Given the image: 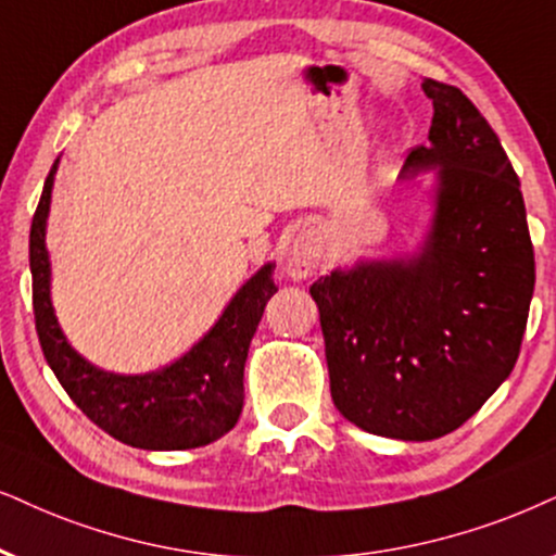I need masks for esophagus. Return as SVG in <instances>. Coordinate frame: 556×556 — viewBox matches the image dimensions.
Wrapping results in <instances>:
<instances>
[{
    "mask_svg": "<svg viewBox=\"0 0 556 556\" xmlns=\"http://www.w3.org/2000/svg\"><path fill=\"white\" fill-rule=\"evenodd\" d=\"M323 256V243L320 236L315 228H302L298 236L292 238L290 251H287V262H285V271L287 277L292 279H305L318 269Z\"/></svg>",
    "mask_w": 556,
    "mask_h": 556,
    "instance_id": "esophagus-1",
    "label": "esophagus"
}]
</instances>
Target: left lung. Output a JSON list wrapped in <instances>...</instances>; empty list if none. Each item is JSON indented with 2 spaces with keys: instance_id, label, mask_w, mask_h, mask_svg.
<instances>
[{
  "instance_id": "left-lung-1",
  "label": "left lung",
  "mask_w": 556,
  "mask_h": 556,
  "mask_svg": "<svg viewBox=\"0 0 556 556\" xmlns=\"http://www.w3.org/2000/svg\"><path fill=\"white\" fill-rule=\"evenodd\" d=\"M428 146L400 179L435 168V213L413 258L362 262L313 282L330 397L362 431L431 441L472 418L508 379L533 294L521 181L480 110L426 79Z\"/></svg>"
}]
</instances>
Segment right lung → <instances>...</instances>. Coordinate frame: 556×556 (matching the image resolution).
Returning a JSON list of instances; mask_svg holds the SVG:
<instances>
[{
  "instance_id": "add662e5",
  "label": "right lung",
  "mask_w": 556,
  "mask_h": 556,
  "mask_svg": "<svg viewBox=\"0 0 556 556\" xmlns=\"http://www.w3.org/2000/svg\"><path fill=\"white\" fill-rule=\"evenodd\" d=\"M46 177L43 194L30 226L33 313L48 367L61 388L81 407L91 424L112 439L136 448L177 452L205 446L238 424L243 407V364L258 320L277 285L271 264L258 269L220 320L192 351L168 367L149 375H112L81 359L61 333L51 302V262L46 251V220L51 210L53 174Z\"/></svg>"
}]
</instances>
